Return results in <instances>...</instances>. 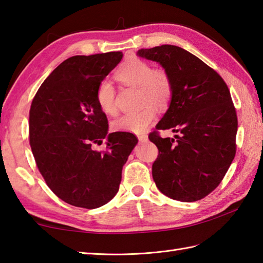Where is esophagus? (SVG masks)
I'll list each match as a JSON object with an SVG mask.
<instances>
[{"instance_id": "obj_1", "label": "esophagus", "mask_w": 263, "mask_h": 263, "mask_svg": "<svg viewBox=\"0 0 263 263\" xmlns=\"http://www.w3.org/2000/svg\"><path fill=\"white\" fill-rule=\"evenodd\" d=\"M138 139H139V141L144 142L148 140V136L146 135V133H140V135H138Z\"/></svg>"}]
</instances>
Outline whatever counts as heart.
I'll return each instance as SVG.
<instances>
[{"label":"heart","mask_w":263,"mask_h":263,"mask_svg":"<svg viewBox=\"0 0 263 263\" xmlns=\"http://www.w3.org/2000/svg\"><path fill=\"white\" fill-rule=\"evenodd\" d=\"M116 78L123 85L139 88V99L140 104L144 106L135 113L120 116L113 122V127L116 131L140 133L146 130L157 116L155 105L164 109L170 105L174 93L172 77L164 68L153 69V65L147 61L131 58L116 71ZM115 96V88L110 81L103 80L98 83L96 102L104 113L109 115L116 113Z\"/></svg>","instance_id":"heart-1"}]
</instances>
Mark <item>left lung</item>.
Returning a JSON list of instances; mask_svg holds the SVG:
<instances>
[{"instance_id": "left-lung-1", "label": "left lung", "mask_w": 263, "mask_h": 263, "mask_svg": "<svg viewBox=\"0 0 263 263\" xmlns=\"http://www.w3.org/2000/svg\"><path fill=\"white\" fill-rule=\"evenodd\" d=\"M170 72L174 93L149 135L158 148L153 177L161 193L182 202L206 197L219 185L236 154L237 115L224 79L199 58L174 45L138 51ZM158 129H172L161 138Z\"/></svg>"}]
</instances>
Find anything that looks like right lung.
I'll return each mask as SVG.
<instances>
[{
    "label": "right lung",
    "mask_w": 263,
    "mask_h": 263,
    "mask_svg": "<svg viewBox=\"0 0 263 263\" xmlns=\"http://www.w3.org/2000/svg\"><path fill=\"white\" fill-rule=\"evenodd\" d=\"M122 52L61 63L42 83L29 110V143L47 186L64 202L86 209L119 191L122 168L138 142L130 132L107 135V116L96 102L98 83L120 63ZM106 139L104 152L92 146Z\"/></svg>",
    "instance_id": "add662e5"
}]
</instances>
